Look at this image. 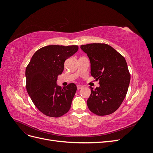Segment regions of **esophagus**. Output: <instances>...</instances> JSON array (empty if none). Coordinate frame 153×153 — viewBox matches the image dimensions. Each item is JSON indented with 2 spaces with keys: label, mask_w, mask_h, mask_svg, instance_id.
I'll list each match as a JSON object with an SVG mask.
<instances>
[{
  "label": "esophagus",
  "mask_w": 153,
  "mask_h": 153,
  "mask_svg": "<svg viewBox=\"0 0 153 153\" xmlns=\"http://www.w3.org/2000/svg\"><path fill=\"white\" fill-rule=\"evenodd\" d=\"M77 89H82V88L83 87V86L82 85H77Z\"/></svg>",
  "instance_id": "1"
}]
</instances>
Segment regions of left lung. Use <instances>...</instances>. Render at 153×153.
<instances>
[{"mask_svg":"<svg viewBox=\"0 0 153 153\" xmlns=\"http://www.w3.org/2000/svg\"><path fill=\"white\" fill-rule=\"evenodd\" d=\"M80 48L89 59L91 76L99 80L100 84L95 89L90 87L88 108L98 115L112 114L123 103L130 82L126 60L105 43L87 44Z\"/></svg>","mask_w":153,"mask_h":153,"instance_id":"left-lung-1","label":"left lung"}]
</instances>
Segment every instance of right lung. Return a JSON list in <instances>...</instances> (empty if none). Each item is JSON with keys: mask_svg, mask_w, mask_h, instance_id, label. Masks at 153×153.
Returning <instances> with one entry per match:
<instances>
[{"mask_svg": "<svg viewBox=\"0 0 153 153\" xmlns=\"http://www.w3.org/2000/svg\"><path fill=\"white\" fill-rule=\"evenodd\" d=\"M78 50L77 45L46 46L36 51L26 68L27 91L37 108L47 116L61 117L70 109L76 85L71 83L62 88L57 80L64 62Z\"/></svg>", "mask_w": 153, "mask_h": 153, "instance_id": "1", "label": "right lung"}]
</instances>
